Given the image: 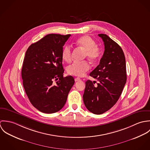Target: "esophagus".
I'll return each mask as SVG.
<instances>
[{
  "mask_svg": "<svg viewBox=\"0 0 150 150\" xmlns=\"http://www.w3.org/2000/svg\"><path fill=\"white\" fill-rule=\"evenodd\" d=\"M74 80H75V81L76 82V81H80V80H81V79H80V78H79V77H76V78H75Z\"/></svg>",
  "mask_w": 150,
  "mask_h": 150,
  "instance_id": "esophagus-1",
  "label": "esophagus"
}]
</instances>
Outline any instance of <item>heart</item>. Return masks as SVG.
Wrapping results in <instances>:
<instances>
[{
	"instance_id": "heart-1",
	"label": "heart",
	"mask_w": 150,
	"mask_h": 150,
	"mask_svg": "<svg viewBox=\"0 0 150 150\" xmlns=\"http://www.w3.org/2000/svg\"><path fill=\"white\" fill-rule=\"evenodd\" d=\"M76 44L86 51V56L92 62L97 61L102 55V49L96 45L95 41L90 36L85 35L78 39ZM62 57L64 61L70 62L71 59V50L69 45L64 46L62 51ZM89 64L84 61L82 62H74L67 67V71L69 74L82 76L89 69Z\"/></svg>"
}]
</instances>
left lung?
Masks as SVG:
<instances>
[{
	"label": "left lung",
	"instance_id": "left-lung-1",
	"mask_svg": "<svg viewBox=\"0 0 150 150\" xmlns=\"http://www.w3.org/2000/svg\"><path fill=\"white\" fill-rule=\"evenodd\" d=\"M105 45L99 65L89 74L99 82L88 80L83 95L86 108L95 114H102L118 101L127 82L126 61L121 47L106 34H99Z\"/></svg>",
	"mask_w": 150,
	"mask_h": 150
}]
</instances>
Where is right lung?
<instances>
[{
    "label": "right lung",
    "mask_w": 150,
    "mask_h": 150,
    "mask_svg": "<svg viewBox=\"0 0 150 150\" xmlns=\"http://www.w3.org/2000/svg\"><path fill=\"white\" fill-rule=\"evenodd\" d=\"M70 36L47 35L26 52L22 68L23 86L32 105L44 113L62 109L74 84L72 76L64 77L62 66L63 46Z\"/></svg>",
    "instance_id": "add662e5"
}]
</instances>
